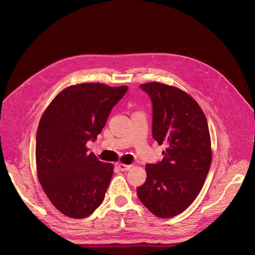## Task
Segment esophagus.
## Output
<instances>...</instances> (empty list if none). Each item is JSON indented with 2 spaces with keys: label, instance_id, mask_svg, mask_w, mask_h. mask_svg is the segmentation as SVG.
I'll return each mask as SVG.
<instances>
[{
  "label": "esophagus",
  "instance_id": "obj_1",
  "mask_svg": "<svg viewBox=\"0 0 255 255\" xmlns=\"http://www.w3.org/2000/svg\"><path fill=\"white\" fill-rule=\"evenodd\" d=\"M118 167L120 168V170L125 171V170H129L131 168V165H127V164H124V163H119Z\"/></svg>",
  "mask_w": 255,
  "mask_h": 255
}]
</instances>
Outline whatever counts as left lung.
Segmentation results:
<instances>
[{
  "label": "left lung",
  "mask_w": 255,
  "mask_h": 255,
  "mask_svg": "<svg viewBox=\"0 0 255 255\" xmlns=\"http://www.w3.org/2000/svg\"><path fill=\"white\" fill-rule=\"evenodd\" d=\"M153 104V138L166 145L158 164H146V180L137 187L140 202L159 218L177 216L199 194L212 163L206 116L183 90L152 82L140 85Z\"/></svg>",
  "instance_id": "8db88e82"
}]
</instances>
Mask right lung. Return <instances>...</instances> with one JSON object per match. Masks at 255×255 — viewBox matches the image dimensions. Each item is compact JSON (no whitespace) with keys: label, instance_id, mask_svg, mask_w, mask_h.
<instances>
[{"label":"right lung","instance_id":"right-lung-1","mask_svg":"<svg viewBox=\"0 0 255 255\" xmlns=\"http://www.w3.org/2000/svg\"><path fill=\"white\" fill-rule=\"evenodd\" d=\"M127 86L85 83L67 87L40 119L36 135L38 180L51 204L70 218L90 216L103 202L114 165L89 153Z\"/></svg>","mask_w":255,"mask_h":255}]
</instances>
